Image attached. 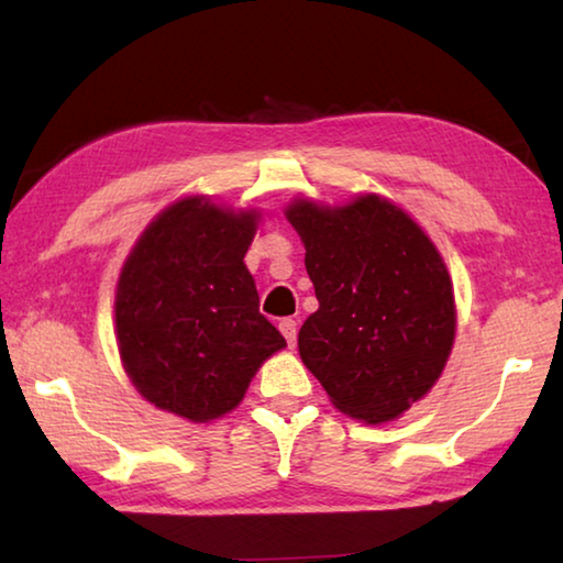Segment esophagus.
<instances>
[{"label":"esophagus","instance_id":"34e87169","mask_svg":"<svg viewBox=\"0 0 563 563\" xmlns=\"http://www.w3.org/2000/svg\"><path fill=\"white\" fill-rule=\"evenodd\" d=\"M278 328H280V332H283V338L288 340V345L292 347L295 340H298V322H295L292 318H283Z\"/></svg>","mask_w":563,"mask_h":563}]
</instances>
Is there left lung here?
<instances>
[{
    "label": "left lung",
    "mask_w": 563,
    "mask_h": 563,
    "mask_svg": "<svg viewBox=\"0 0 563 563\" xmlns=\"http://www.w3.org/2000/svg\"><path fill=\"white\" fill-rule=\"evenodd\" d=\"M288 221L320 302L298 335L305 367L340 412L367 424L399 417L430 393L454 342L440 253L402 208L377 196L342 208L298 201Z\"/></svg>",
    "instance_id": "left-lung-1"
}]
</instances>
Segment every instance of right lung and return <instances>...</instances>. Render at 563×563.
<instances>
[{
  "label": "right lung",
  "mask_w": 563,
  "mask_h": 563,
  "mask_svg": "<svg viewBox=\"0 0 563 563\" xmlns=\"http://www.w3.org/2000/svg\"><path fill=\"white\" fill-rule=\"evenodd\" d=\"M255 218L186 198L146 228L121 271L123 367L148 402L190 422L231 412L263 362L285 347L243 263Z\"/></svg>",
  "instance_id": "right-lung-1"
}]
</instances>
